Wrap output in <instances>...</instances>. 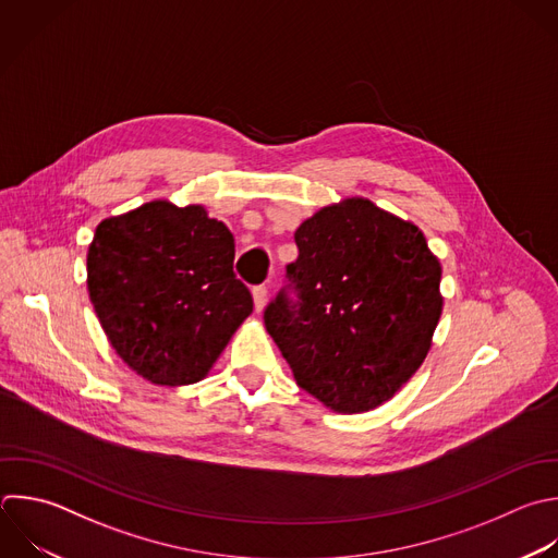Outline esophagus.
I'll list each match as a JSON object with an SVG mask.
<instances>
[{
	"instance_id": "1",
	"label": "esophagus",
	"mask_w": 558,
	"mask_h": 558,
	"mask_svg": "<svg viewBox=\"0 0 558 558\" xmlns=\"http://www.w3.org/2000/svg\"><path fill=\"white\" fill-rule=\"evenodd\" d=\"M253 301H255V310L262 312L268 303V288L266 286H255L253 288Z\"/></svg>"
}]
</instances>
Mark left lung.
I'll list each match as a JSON object with an SVG mask.
<instances>
[{
	"instance_id": "left-lung-1",
	"label": "left lung",
	"mask_w": 558,
	"mask_h": 558,
	"mask_svg": "<svg viewBox=\"0 0 558 558\" xmlns=\"http://www.w3.org/2000/svg\"><path fill=\"white\" fill-rule=\"evenodd\" d=\"M264 323L296 384L333 412H368L423 364L442 312L423 231L366 198L323 207ZM294 291L295 296L289 294Z\"/></svg>"
}]
</instances>
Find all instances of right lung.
Instances as JSON below:
<instances>
[{"mask_svg": "<svg viewBox=\"0 0 558 558\" xmlns=\"http://www.w3.org/2000/svg\"><path fill=\"white\" fill-rule=\"evenodd\" d=\"M235 240L205 207L146 203L98 225L87 288L116 353L159 386L201 381L253 312Z\"/></svg>", "mask_w": 558, "mask_h": 558, "instance_id": "right-lung-1", "label": "right lung"}]
</instances>
